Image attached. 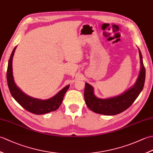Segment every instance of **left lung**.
<instances>
[{
    "mask_svg": "<svg viewBox=\"0 0 153 153\" xmlns=\"http://www.w3.org/2000/svg\"><path fill=\"white\" fill-rule=\"evenodd\" d=\"M138 50L141 70L137 79L134 85L121 95L107 99L98 98L94 94L93 87L85 83L84 99L87 107L91 110L100 114L112 116L123 112L134 103L143 89L145 80V68L143 62L141 53L139 48Z\"/></svg>",
    "mask_w": 153,
    "mask_h": 153,
    "instance_id": "1",
    "label": "left lung"
}]
</instances>
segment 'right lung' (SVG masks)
Masks as SVG:
<instances>
[{
    "instance_id": "right-lung-1",
    "label": "right lung",
    "mask_w": 153,
    "mask_h": 153,
    "mask_svg": "<svg viewBox=\"0 0 153 153\" xmlns=\"http://www.w3.org/2000/svg\"><path fill=\"white\" fill-rule=\"evenodd\" d=\"M17 46L15 47L10 57L7 68V83L12 96L23 108L35 114H44L57 110L61 105L65 93L69 89L70 85L61 89L56 95L48 99L42 100L33 98L24 93L16 85L12 72V59Z\"/></svg>"
}]
</instances>
